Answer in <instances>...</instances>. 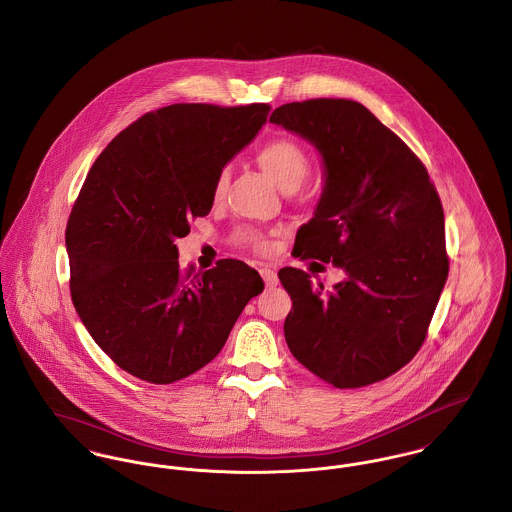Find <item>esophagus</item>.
Instances as JSON below:
<instances>
[{"instance_id":"1","label":"esophagus","mask_w":512,"mask_h":512,"mask_svg":"<svg viewBox=\"0 0 512 512\" xmlns=\"http://www.w3.org/2000/svg\"><path fill=\"white\" fill-rule=\"evenodd\" d=\"M259 273L263 276V280H265V284L269 286V288H273L278 284V276H276L275 269L273 267H269V265H263L261 269H259Z\"/></svg>"}]
</instances>
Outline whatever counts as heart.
<instances>
[{"label": "heart", "instance_id": "heart-1", "mask_svg": "<svg viewBox=\"0 0 512 512\" xmlns=\"http://www.w3.org/2000/svg\"><path fill=\"white\" fill-rule=\"evenodd\" d=\"M257 161L263 167V171L284 191L298 189L312 171V158L308 150L298 140L288 136H276L269 142H265L257 150ZM226 181H228V171L222 169L212 187L214 200H220L224 195ZM234 239L236 243L249 247L255 253H267L271 249L269 237L253 228H241Z\"/></svg>", "mask_w": 512, "mask_h": 512}]
</instances>
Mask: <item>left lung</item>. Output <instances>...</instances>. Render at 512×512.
Masks as SVG:
<instances>
[{
	"label": "left lung",
	"instance_id": "obj_1",
	"mask_svg": "<svg viewBox=\"0 0 512 512\" xmlns=\"http://www.w3.org/2000/svg\"><path fill=\"white\" fill-rule=\"evenodd\" d=\"M271 122L314 142L327 173L292 255L347 273L325 290L302 269L278 271L292 298L288 349L339 390L370 386L403 368L429 335L448 276L440 197L425 163L356 101L286 103Z\"/></svg>",
	"mask_w": 512,
	"mask_h": 512
}]
</instances>
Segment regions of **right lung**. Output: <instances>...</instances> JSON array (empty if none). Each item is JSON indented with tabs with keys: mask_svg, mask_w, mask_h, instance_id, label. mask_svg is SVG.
Segmentation results:
<instances>
[{
	"mask_svg": "<svg viewBox=\"0 0 512 512\" xmlns=\"http://www.w3.org/2000/svg\"><path fill=\"white\" fill-rule=\"evenodd\" d=\"M269 111L161 107L124 128L89 169L66 226L70 292L89 335L124 372L159 386L195 374L263 292L259 273L236 259L183 271L175 239L210 212L218 173Z\"/></svg>",
	"mask_w": 512,
	"mask_h": 512,
	"instance_id": "obj_1",
	"label": "right lung"
}]
</instances>
